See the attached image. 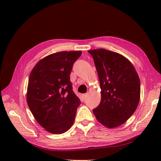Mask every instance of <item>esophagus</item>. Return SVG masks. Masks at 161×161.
<instances>
[{"label":"esophagus","instance_id":"obj_1","mask_svg":"<svg viewBox=\"0 0 161 161\" xmlns=\"http://www.w3.org/2000/svg\"><path fill=\"white\" fill-rule=\"evenodd\" d=\"M86 97H87V94L86 93L82 95V99H83V100H85L86 99Z\"/></svg>","mask_w":161,"mask_h":161}]
</instances>
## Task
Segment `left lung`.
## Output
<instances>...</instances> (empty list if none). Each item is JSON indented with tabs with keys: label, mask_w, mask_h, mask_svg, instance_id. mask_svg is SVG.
<instances>
[{
	"label": "left lung",
	"mask_w": 161,
	"mask_h": 161,
	"mask_svg": "<svg viewBox=\"0 0 161 161\" xmlns=\"http://www.w3.org/2000/svg\"><path fill=\"white\" fill-rule=\"evenodd\" d=\"M93 58L101 89L99 105L92 110L97 119L113 128L124 124L137 108L140 82L134 66L118 53L89 50Z\"/></svg>",
	"instance_id": "left-lung-1"
}]
</instances>
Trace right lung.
Segmentation results:
<instances>
[{"instance_id":"right-lung-1","label":"right lung","mask_w":161,"mask_h":161,"mask_svg":"<svg viewBox=\"0 0 161 161\" xmlns=\"http://www.w3.org/2000/svg\"><path fill=\"white\" fill-rule=\"evenodd\" d=\"M80 51L52 53L39 61L29 78L27 101L37 122L60 134L73 124L80 101L72 90L70 75Z\"/></svg>"}]
</instances>
